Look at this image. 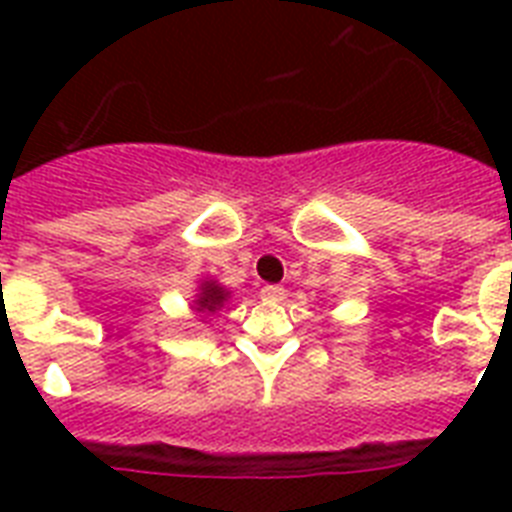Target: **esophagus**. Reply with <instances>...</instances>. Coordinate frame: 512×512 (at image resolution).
<instances>
[{
    "label": "esophagus",
    "instance_id": "34e87169",
    "mask_svg": "<svg viewBox=\"0 0 512 512\" xmlns=\"http://www.w3.org/2000/svg\"><path fill=\"white\" fill-rule=\"evenodd\" d=\"M260 295H263L265 300H281V297H284V287H276V284H268V287L260 289Z\"/></svg>",
    "mask_w": 512,
    "mask_h": 512
}]
</instances>
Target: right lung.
I'll list each match as a JSON object with an SVG mask.
<instances>
[{
	"instance_id": "right-lung-1",
	"label": "right lung",
	"mask_w": 512,
	"mask_h": 512,
	"mask_svg": "<svg viewBox=\"0 0 512 512\" xmlns=\"http://www.w3.org/2000/svg\"><path fill=\"white\" fill-rule=\"evenodd\" d=\"M225 300V289L217 284H204L199 295V311H217Z\"/></svg>"
}]
</instances>
